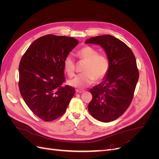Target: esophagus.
<instances>
[{
    "mask_svg": "<svg viewBox=\"0 0 159 159\" xmlns=\"http://www.w3.org/2000/svg\"><path fill=\"white\" fill-rule=\"evenodd\" d=\"M84 91H85V90H84V89H76V92L77 93H84Z\"/></svg>",
    "mask_w": 159,
    "mask_h": 159,
    "instance_id": "obj_1",
    "label": "esophagus"
}]
</instances>
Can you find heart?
I'll return each instance as SVG.
<instances>
[{
	"label": "heart",
	"mask_w": 159,
	"mask_h": 159,
	"mask_svg": "<svg viewBox=\"0 0 159 159\" xmlns=\"http://www.w3.org/2000/svg\"><path fill=\"white\" fill-rule=\"evenodd\" d=\"M80 59L85 61L82 74L77 75L69 81V84L78 88H85L94 81H101L106 76L109 69L107 57L93 48L86 46L78 52ZM64 68L69 77H73L75 72L74 60L71 55L66 56L64 60Z\"/></svg>",
	"instance_id": "1"
}]
</instances>
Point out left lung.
I'll return each instance as SVG.
<instances>
[{
  "label": "left lung",
  "mask_w": 159,
  "mask_h": 159,
  "mask_svg": "<svg viewBox=\"0 0 159 159\" xmlns=\"http://www.w3.org/2000/svg\"><path fill=\"white\" fill-rule=\"evenodd\" d=\"M86 44H99L106 52L109 69L100 84L90 89L88 111L99 121L117 119L131 104L139 80L134 55L125 43L111 35L90 38Z\"/></svg>",
  "instance_id": "1"
}]
</instances>
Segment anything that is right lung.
<instances>
[{
    "mask_svg": "<svg viewBox=\"0 0 159 159\" xmlns=\"http://www.w3.org/2000/svg\"><path fill=\"white\" fill-rule=\"evenodd\" d=\"M78 44L74 38L48 34L34 41L20 60V94L32 111L45 121L61 116L75 94L74 88L63 85L64 60Z\"/></svg>",
    "mask_w": 159,
    "mask_h": 159,
    "instance_id": "obj_1",
    "label": "right lung"
}]
</instances>
